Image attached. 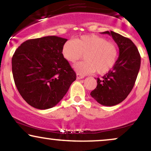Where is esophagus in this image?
I'll return each mask as SVG.
<instances>
[{
	"label": "esophagus",
	"instance_id": "1",
	"mask_svg": "<svg viewBox=\"0 0 151 151\" xmlns=\"http://www.w3.org/2000/svg\"><path fill=\"white\" fill-rule=\"evenodd\" d=\"M84 77L83 75H81L80 74H77V79H83Z\"/></svg>",
	"mask_w": 151,
	"mask_h": 151
}]
</instances>
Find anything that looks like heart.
Segmentation results:
<instances>
[{
	"label": "heart",
	"instance_id": "b5f03b06",
	"mask_svg": "<svg viewBox=\"0 0 151 151\" xmlns=\"http://www.w3.org/2000/svg\"><path fill=\"white\" fill-rule=\"evenodd\" d=\"M62 53L70 62H77L84 55L85 60L74 66L79 73H93L96 71L99 74H105L115 65L119 51L114 42L91 34L67 40L62 46Z\"/></svg>",
	"mask_w": 151,
	"mask_h": 151
}]
</instances>
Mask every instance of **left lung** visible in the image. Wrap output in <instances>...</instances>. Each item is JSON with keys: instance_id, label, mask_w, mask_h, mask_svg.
Wrapping results in <instances>:
<instances>
[{"instance_id": "1", "label": "left lung", "mask_w": 151, "mask_h": 151, "mask_svg": "<svg viewBox=\"0 0 151 151\" xmlns=\"http://www.w3.org/2000/svg\"><path fill=\"white\" fill-rule=\"evenodd\" d=\"M113 37L119 48V56L112 70L97 78V86L90 95L98 103L107 106L119 104L132 90L141 67V55L129 38L113 31L102 32Z\"/></svg>"}]
</instances>
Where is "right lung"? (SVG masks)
Segmentation results:
<instances>
[{
  "instance_id": "1",
  "label": "right lung",
  "mask_w": 151,
  "mask_h": 151,
  "mask_svg": "<svg viewBox=\"0 0 151 151\" xmlns=\"http://www.w3.org/2000/svg\"><path fill=\"white\" fill-rule=\"evenodd\" d=\"M65 38L47 36L26 40L12 58L15 84L34 108L55 106L67 93L76 73L62 53Z\"/></svg>"
}]
</instances>
